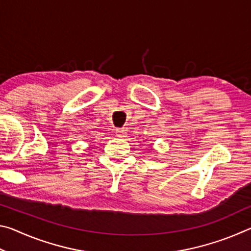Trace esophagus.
I'll return each mask as SVG.
<instances>
[{"instance_id": "obj_1", "label": "esophagus", "mask_w": 251, "mask_h": 251, "mask_svg": "<svg viewBox=\"0 0 251 251\" xmlns=\"http://www.w3.org/2000/svg\"><path fill=\"white\" fill-rule=\"evenodd\" d=\"M116 135L117 137H125L126 135V129L125 128H116Z\"/></svg>"}]
</instances>
